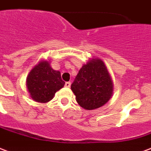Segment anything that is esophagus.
Here are the masks:
<instances>
[{
	"label": "esophagus",
	"instance_id": "34e87169",
	"mask_svg": "<svg viewBox=\"0 0 151 151\" xmlns=\"http://www.w3.org/2000/svg\"><path fill=\"white\" fill-rule=\"evenodd\" d=\"M71 82H66L65 83V87H67V88H70L71 87Z\"/></svg>",
	"mask_w": 151,
	"mask_h": 151
}]
</instances>
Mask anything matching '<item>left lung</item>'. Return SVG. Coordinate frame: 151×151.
I'll list each match as a JSON object with an SVG mask.
<instances>
[{"label":"left lung","instance_id":"8db88e82","mask_svg":"<svg viewBox=\"0 0 151 151\" xmlns=\"http://www.w3.org/2000/svg\"><path fill=\"white\" fill-rule=\"evenodd\" d=\"M71 89L78 104L91 111L109 101L113 95L114 83L104 61L95 57L80 69Z\"/></svg>","mask_w":151,"mask_h":151}]
</instances>
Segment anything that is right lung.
Segmentation results:
<instances>
[{"instance_id":"obj_1","label":"right lung","mask_w":151,"mask_h":151,"mask_svg":"<svg viewBox=\"0 0 151 151\" xmlns=\"http://www.w3.org/2000/svg\"><path fill=\"white\" fill-rule=\"evenodd\" d=\"M65 84L60 72L51 67L49 60H41L32 68L26 79V86L32 100L46 104Z\"/></svg>"}]
</instances>
